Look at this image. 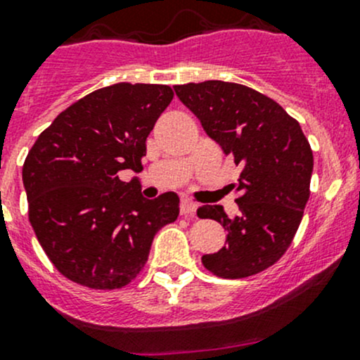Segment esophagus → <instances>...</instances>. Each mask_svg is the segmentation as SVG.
<instances>
[{"label": "esophagus", "mask_w": 360, "mask_h": 360, "mask_svg": "<svg viewBox=\"0 0 360 360\" xmlns=\"http://www.w3.org/2000/svg\"><path fill=\"white\" fill-rule=\"evenodd\" d=\"M197 206L192 200H181L180 204V214L181 216H194Z\"/></svg>", "instance_id": "1"}]
</instances>
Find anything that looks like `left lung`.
<instances>
[{
  "label": "left lung",
  "instance_id": "1",
  "mask_svg": "<svg viewBox=\"0 0 360 360\" xmlns=\"http://www.w3.org/2000/svg\"><path fill=\"white\" fill-rule=\"evenodd\" d=\"M173 89L242 169L228 185L240 194V214L230 219L221 206L197 210L228 231L223 249L202 256L204 268L228 280L264 271L287 252L302 221L314 165L309 141L280 104L242 84L206 80Z\"/></svg>",
  "mask_w": 360,
  "mask_h": 360
}]
</instances>
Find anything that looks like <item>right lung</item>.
<instances>
[{"mask_svg": "<svg viewBox=\"0 0 360 360\" xmlns=\"http://www.w3.org/2000/svg\"><path fill=\"white\" fill-rule=\"evenodd\" d=\"M173 99L169 86L120 82L84 96L37 137L22 168L29 221L68 280L96 290L129 285L154 235L179 216V195L144 199L122 169L141 172L146 139Z\"/></svg>", "mask_w": 360, "mask_h": 360, "instance_id": "1", "label": "right lung"}]
</instances>
